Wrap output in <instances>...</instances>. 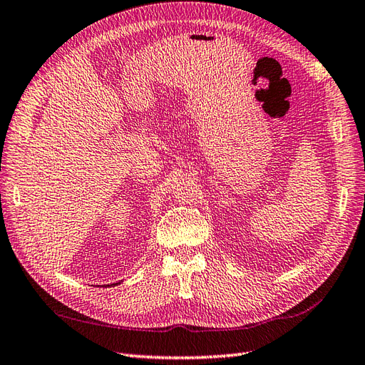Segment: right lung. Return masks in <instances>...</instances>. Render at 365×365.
Instances as JSON below:
<instances>
[{
    "label": "right lung",
    "mask_w": 365,
    "mask_h": 365,
    "mask_svg": "<svg viewBox=\"0 0 365 365\" xmlns=\"http://www.w3.org/2000/svg\"><path fill=\"white\" fill-rule=\"evenodd\" d=\"M118 284H120V282H117V284H112V285H118Z\"/></svg>",
    "instance_id": "add662e5"
}]
</instances>
